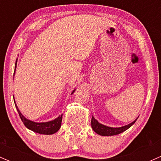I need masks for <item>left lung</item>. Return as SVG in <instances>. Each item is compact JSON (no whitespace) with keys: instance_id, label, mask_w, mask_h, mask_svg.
<instances>
[{"instance_id":"left-lung-1","label":"left lung","mask_w":161,"mask_h":161,"mask_svg":"<svg viewBox=\"0 0 161 161\" xmlns=\"http://www.w3.org/2000/svg\"><path fill=\"white\" fill-rule=\"evenodd\" d=\"M136 118L134 121L130 123V124L127 125L122 126V127H118V128H113V127H109V126H106L104 125L100 124V122H98L97 119H95V118L92 115V120H91V126H92V130L95 131L96 133H97L98 135L102 136H115V135H118L120 133L123 132L125 130H127L128 129L131 127L133 124L137 120Z\"/></svg>"}]
</instances>
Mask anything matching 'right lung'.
<instances>
[{"label":"right lung","instance_id":"right-lung-1","mask_svg":"<svg viewBox=\"0 0 161 161\" xmlns=\"http://www.w3.org/2000/svg\"><path fill=\"white\" fill-rule=\"evenodd\" d=\"M16 64H17V61L15 62V69H16ZM14 69V71H15ZM75 90H74L71 92V94L74 93V92ZM16 107V109H17L18 112H19V114L20 116L21 120L22 121L23 124L25 125V127L27 129H29L30 130L33 131L34 132L39 133V134H43V135H52L54 134L55 132H57L60 129L61 126V121H62V114L59 115L57 118H55L54 120H52V121H47V122H35V121H30V120L27 119L26 118L22 115V114L21 113L20 111L18 108L17 105L14 103Z\"/></svg>","mask_w":161,"mask_h":161}]
</instances>
